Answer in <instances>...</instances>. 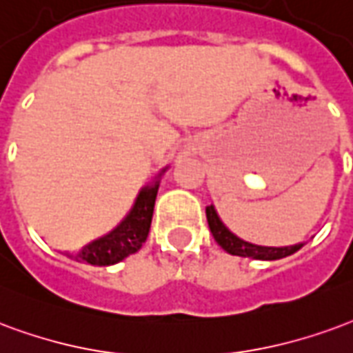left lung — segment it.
Segmentation results:
<instances>
[{
	"instance_id": "obj_1",
	"label": "left lung",
	"mask_w": 353,
	"mask_h": 353,
	"mask_svg": "<svg viewBox=\"0 0 353 353\" xmlns=\"http://www.w3.org/2000/svg\"><path fill=\"white\" fill-rule=\"evenodd\" d=\"M207 222L216 243L220 244L223 250L231 254V256H241V258L252 259H280L285 258V256H292L293 252H297L303 246V243H301L293 244V246H284V248H272V246H258V244L246 243L243 239L233 235L223 225V222L218 218L212 205L207 207Z\"/></svg>"
}]
</instances>
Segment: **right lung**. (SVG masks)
I'll use <instances>...</instances> for the list:
<instances>
[{"label":"right lung","instance_id":"1","mask_svg":"<svg viewBox=\"0 0 353 353\" xmlns=\"http://www.w3.org/2000/svg\"><path fill=\"white\" fill-rule=\"evenodd\" d=\"M158 182L146 186L139 194L135 207L130 216L123 220L117 230L109 235L97 239L94 243L86 244L77 258L86 261L90 265H112L128 258L145 244L148 231H150L152 212H154V203L158 195Z\"/></svg>","mask_w":353,"mask_h":353}]
</instances>
